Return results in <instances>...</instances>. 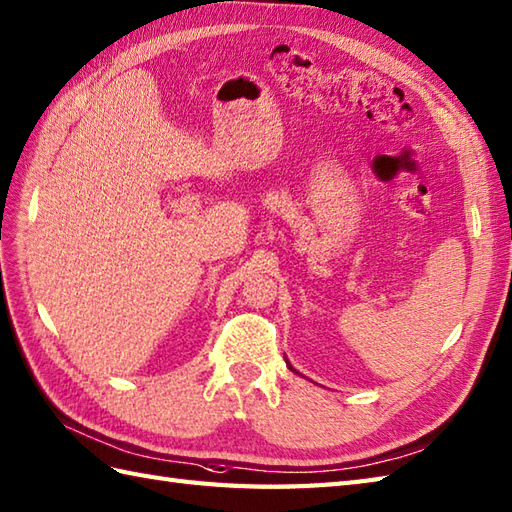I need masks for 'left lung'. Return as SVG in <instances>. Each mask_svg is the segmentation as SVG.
Here are the masks:
<instances>
[{
  "mask_svg": "<svg viewBox=\"0 0 512 512\" xmlns=\"http://www.w3.org/2000/svg\"><path fill=\"white\" fill-rule=\"evenodd\" d=\"M287 366H289V370H293V368H291V363H289V361H287ZM293 372H295V370H293ZM295 374H300V372H295Z\"/></svg>",
  "mask_w": 512,
  "mask_h": 512,
  "instance_id": "left-lung-1",
  "label": "left lung"
}]
</instances>
